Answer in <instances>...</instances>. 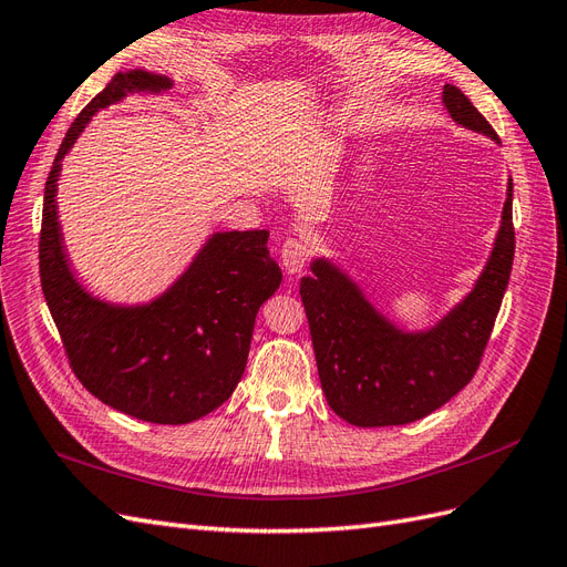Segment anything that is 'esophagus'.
I'll list each match as a JSON object with an SVG mask.
<instances>
[{"label": "esophagus", "instance_id": "obj_1", "mask_svg": "<svg viewBox=\"0 0 567 567\" xmlns=\"http://www.w3.org/2000/svg\"><path fill=\"white\" fill-rule=\"evenodd\" d=\"M280 258L289 275H299L311 261V247L303 239H287L280 249Z\"/></svg>", "mask_w": 567, "mask_h": 567}]
</instances>
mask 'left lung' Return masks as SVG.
Instances as JSON below:
<instances>
[{"label":"left lung","instance_id":"1","mask_svg":"<svg viewBox=\"0 0 567 567\" xmlns=\"http://www.w3.org/2000/svg\"><path fill=\"white\" fill-rule=\"evenodd\" d=\"M442 102L461 127L498 140L458 87L444 85ZM513 254V181L508 177L487 264L471 292L425 330L396 326L332 258H313L299 295L330 409L355 427H390L425 417L456 396L473 380L489 342Z\"/></svg>","mask_w":567,"mask_h":567}]
</instances>
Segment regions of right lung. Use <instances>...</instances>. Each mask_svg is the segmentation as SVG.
I'll return each instance as SVG.
<instances>
[{
	"label": "right lung",
	"mask_w": 567,
	"mask_h": 567,
	"mask_svg": "<svg viewBox=\"0 0 567 567\" xmlns=\"http://www.w3.org/2000/svg\"><path fill=\"white\" fill-rule=\"evenodd\" d=\"M173 80L125 71L69 127L44 185L40 280L78 380L106 406L144 423L185 425L218 409L245 375L254 320L282 282L266 230L214 233L158 297L116 303L78 280L63 245L61 161L94 113L127 94H164Z\"/></svg>",
	"instance_id": "obj_1"
}]
</instances>
